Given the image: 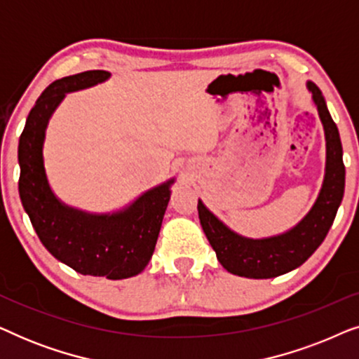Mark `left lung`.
<instances>
[{"label": "left lung", "instance_id": "left-lung-1", "mask_svg": "<svg viewBox=\"0 0 359 359\" xmlns=\"http://www.w3.org/2000/svg\"><path fill=\"white\" fill-rule=\"evenodd\" d=\"M325 130L327 166L320 194L309 214L296 227L276 237L253 240L235 233L205 205L198 203L199 220L220 264L237 276L268 279L301 266L320 247L335 220L345 193V165L338 127L327 109L320 90L307 83Z\"/></svg>", "mask_w": 359, "mask_h": 359}]
</instances>
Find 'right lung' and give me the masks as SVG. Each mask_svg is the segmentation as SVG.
<instances>
[{
    "label": "right lung",
    "instance_id": "right-lung-1",
    "mask_svg": "<svg viewBox=\"0 0 359 359\" xmlns=\"http://www.w3.org/2000/svg\"><path fill=\"white\" fill-rule=\"evenodd\" d=\"M109 72L90 70L48 85L19 137V196L37 237L58 262L81 274L124 279L144 271L154 255L175 180L147 191L114 214H88L60 203L48 186L42 147L48 119L65 93L90 88Z\"/></svg>",
    "mask_w": 359,
    "mask_h": 359
}]
</instances>
